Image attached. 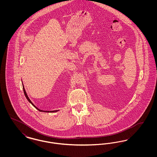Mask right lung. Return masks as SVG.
I'll use <instances>...</instances> for the list:
<instances>
[{"label":"right lung","instance_id":"obj_1","mask_svg":"<svg viewBox=\"0 0 157 157\" xmlns=\"http://www.w3.org/2000/svg\"><path fill=\"white\" fill-rule=\"evenodd\" d=\"M23 92H24V94H25V97L26 98V99L28 100V101L30 102L31 104L35 108H36V109H37L38 111H40V112H57V111H58V110H55V111H42V110H40V109H38L37 107L35 105L33 104L32 102H31V101L30 100V99L28 97V95H27V94H26V90H25V88H24V86H23Z\"/></svg>","mask_w":157,"mask_h":157}]
</instances>
